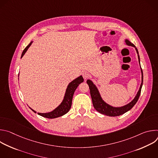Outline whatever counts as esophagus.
Returning a JSON list of instances; mask_svg holds the SVG:
<instances>
[{
	"label": "esophagus",
	"mask_w": 158,
	"mask_h": 158,
	"mask_svg": "<svg viewBox=\"0 0 158 158\" xmlns=\"http://www.w3.org/2000/svg\"><path fill=\"white\" fill-rule=\"evenodd\" d=\"M82 75V77H83V78H84V79H86L89 78V76H90L89 74L87 72H86V71L83 72Z\"/></svg>",
	"instance_id": "obj_1"
}]
</instances>
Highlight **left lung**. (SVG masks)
<instances>
[{"label":"left lung","mask_w":158,"mask_h":158,"mask_svg":"<svg viewBox=\"0 0 158 158\" xmlns=\"http://www.w3.org/2000/svg\"><path fill=\"white\" fill-rule=\"evenodd\" d=\"M125 42H126V44L128 45V46H132V47L135 48V49H136V51L138 54V59H139V62L140 64V58H139L138 51L137 48H136V46H135L132 43H131L127 39H126L125 40ZM141 74H142V82H141V84L139 87V90L138 91L136 97L134 98V99L131 102H129V104H127L123 107H112V106L107 104V103H106L101 98L98 89H97L96 86L93 84V82L91 80L88 79L87 81V84H88V85L89 87L90 94H91L93 104V106H94V107L95 108V109L102 114L111 116V117L112 116V117L118 116L122 115V114H124L125 112L129 110L135 104H136V103L137 102L138 100L139 99V98L141 94V88H142L143 83V70L141 69Z\"/></svg>","instance_id":"1"}]
</instances>
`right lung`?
<instances>
[{"instance_id":"obj_1","label":"right lung","mask_w":158,"mask_h":158,"mask_svg":"<svg viewBox=\"0 0 158 158\" xmlns=\"http://www.w3.org/2000/svg\"><path fill=\"white\" fill-rule=\"evenodd\" d=\"M32 42H31L28 45V46L24 49L23 52H22L21 58L26 52L28 48L31 45ZM83 81H84V79H83L82 76H80L77 78L75 79L74 81H73L71 82H70L68 86H67V87L65 94V96H64V99H63L62 103L57 107H56L54 110H52V112H48V113H39V112H37V114L42 117L49 118V119L56 118H58V117H60V116H62L65 114L71 109V107L72 105L73 95L76 91V89L78 87L79 84H80L81 82H83ZM30 109L33 112H34L35 113H36V111L32 109L31 107H30Z\"/></svg>"}]
</instances>
